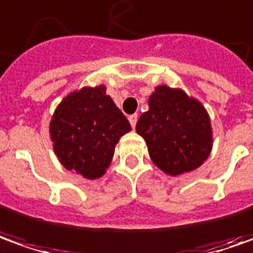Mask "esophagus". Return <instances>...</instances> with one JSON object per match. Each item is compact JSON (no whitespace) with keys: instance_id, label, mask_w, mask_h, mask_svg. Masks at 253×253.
Here are the masks:
<instances>
[{"instance_id":"1","label":"esophagus","mask_w":253,"mask_h":253,"mask_svg":"<svg viewBox=\"0 0 253 253\" xmlns=\"http://www.w3.org/2000/svg\"><path fill=\"white\" fill-rule=\"evenodd\" d=\"M137 120H138V116H137V115H131V116H128V122H130V125H131L133 128H134L135 125H137Z\"/></svg>"}]
</instances>
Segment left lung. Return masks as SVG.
I'll use <instances>...</instances> for the list:
<instances>
[{"label":"left lung","mask_w":253,"mask_h":253,"mask_svg":"<svg viewBox=\"0 0 253 253\" xmlns=\"http://www.w3.org/2000/svg\"><path fill=\"white\" fill-rule=\"evenodd\" d=\"M148 106L135 131L147 144L154 165L169 176L202 167L213 148L211 120L202 102L180 88L158 85Z\"/></svg>","instance_id":"obj_1"}]
</instances>
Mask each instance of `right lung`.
I'll return each instance as SVG.
<instances>
[{
    "label": "right lung",
    "mask_w": 253,
    "mask_h": 253,
    "mask_svg": "<svg viewBox=\"0 0 253 253\" xmlns=\"http://www.w3.org/2000/svg\"><path fill=\"white\" fill-rule=\"evenodd\" d=\"M130 130L128 120L106 95L105 85L70 92L57 105L48 125L60 164L89 180L106 173L116 144Z\"/></svg>",
    "instance_id": "1"
}]
</instances>
